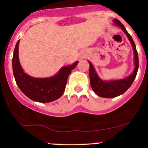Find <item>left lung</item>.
I'll use <instances>...</instances> for the list:
<instances>
[{
  "mask_svg": "<svg viewBox=\"0 0 148 148\" xmlns=\"http://www.w3.org/2000/svg\"><path fill=\"white\" fill-rule=\"evenodd\" d=\"M113 22L116 25H119L123 30L124 33L130 40V41L133 47L134 53V63H135V69L134 72L130 76L122 80L118 81H103L99 79L97 73L93 67L92 64L89 62L90 63V69H89V76L90 80V85L92 88L98 96L104 98H112L118 97L120 95L125 92L128 88L133 84L134 79L136 76L137 72L138 69V56L137 53L135 43H134L133 39L131 37L130 33L125 29L123 23L119 20L114 18Z\"/></svg>",
  "mask_w": 148,
  "mask_h": 148,
  "instance_id": "left-lung-1",
  "label": "left lung"
}]
</instances>
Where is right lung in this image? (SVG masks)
I'll list each match as a JSON object with an SVG mask.
<instances>
[{
	"label": "right lung",
	"instance_id": "add662e5",
	"mask_svg": "<svg viewBox=\"0 0 148 148\" xmlns=\"http://www.w3.org/2000/svg\"><path fill=\"white\" fill-rule=\"evenodd\" d=\"M19 40L16 42L12 58L13 74L16 84L25 96L38 102L47 103L60 98L65 90L67 78L71 71L76 67L79 61L72 65L60 69L56 76L40 79L27 75L23 72L18 60V49Z\"/></svg>",
	"mask_w": 148,
	"mask_h": 148
}]
</instances>
